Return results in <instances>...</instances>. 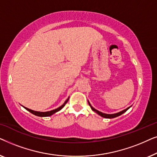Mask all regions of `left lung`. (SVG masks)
<instances>
[{
	"label": "left lung",
	"mask_w": 157,
	"mask_h": 157,
	"mask_svg": "<svg viewBox=\"0 0 157 157\" xmlns=\"http://www.w3.org/2000/svg\"><path fill=\"white\" fill-rule=\"evenodd\" d=\"M89 106H90V107H91V109H92V110H93L94 111H95V112H96V113H98V115H100L101 117H104V118H106V119H112V118H115V117H119V116L121 115L122 113H124V112H126V111H127L128 109L130 108V107H128V108L126 109H124V110L121 111H120V112H119V113H113V114H106V113H102V112H101V111H99L96 110V109H94V107H92V106H91V105L90 104V103H89Z\"/></svg>",
	"instance_id": "1"
}]
</instances>
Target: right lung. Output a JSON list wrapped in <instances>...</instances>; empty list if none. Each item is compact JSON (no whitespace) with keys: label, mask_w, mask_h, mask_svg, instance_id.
<instances>
[{"label":"right lung","mask_w":157,"mask_h":157,"mask_svg":"<svg viewBox=\"0 0 157 157\" xmlns=\"http://www.w3.org/2000/svg\"><path fill=\"white\" fill-rule=\"evenodd\" d=\"M68 98L66 101L65 103H64V104L62 105V106L59 107V108L56 109H54V110L50 111H46V112H40V111H35L31 110V109L25 108V107H24V108L26 109V110L30 111V112H31V113H33V114L36 115V116H38V117H49V116H51L52 114H53V113H55L56 112H57V111H59L61 110L62 108H63L64 106H65L66 103L68 102Z\"/></svg>","instance_id":"1"}]
</instances>
